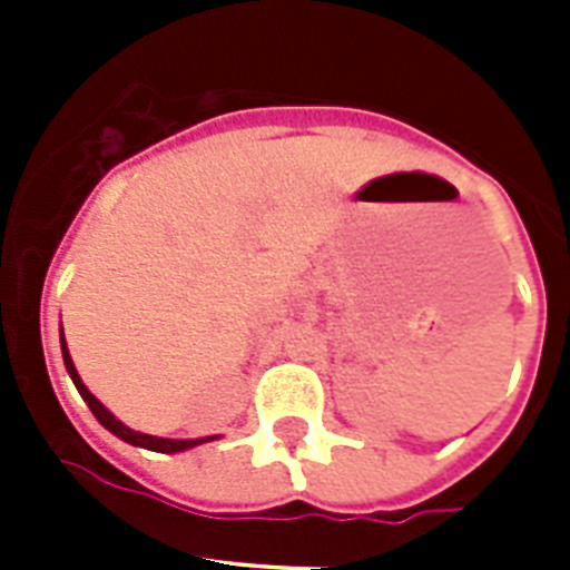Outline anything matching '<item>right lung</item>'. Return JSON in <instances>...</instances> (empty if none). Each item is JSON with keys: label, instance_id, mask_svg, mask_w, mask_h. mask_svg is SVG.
<instances>
[{"label": "right lung", "instance_id": "obj_1", "mask_svg": "<svg viewBox=\"0 0 570 570\" xmlns=\"http://www.w3.org/2000/svg\"><path fill=\"white\" fill-rule=\"evenodd\" d=\"M61 357H65V366H67V375L73 379L76 390H79V396L88 402V407H91V414L100 420V425H106L115 438H120V441L132 443V446H141V450H154V452H186L191 450V446H200V443L206 441H215L218 434H209V438H156V434H145V432H136V429H129V425H124L118 420V416L111 414L109 407L102 405L100 399L94 396L91 390L85 387L82 379H79V373H76L73 366V357H70V352H67V343H65V331H61Z\"/></svg>", "mask_w": 570, "mask_h": 570}]
</instances>
